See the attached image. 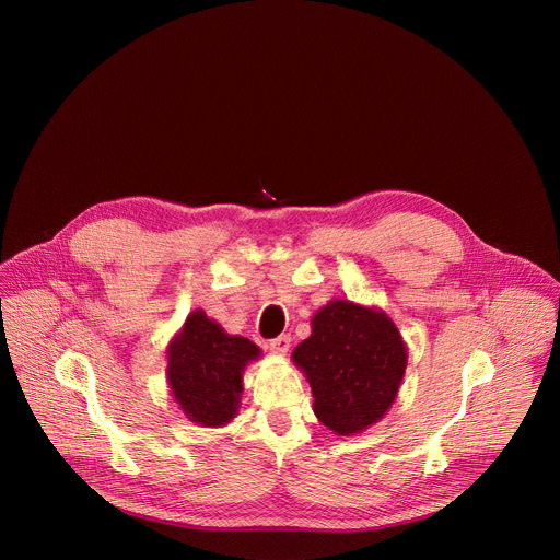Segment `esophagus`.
Here are the masks:
<instances>
[{
    "label": "esophagus",
    "instance_id": "1",
    "mask_svg": "<svg viewBox=\"0 0 560 560\" xmlns=\"http://www.w3.org/2000/svg\"><path fill=\"white\" fill-rule=\"evenodd\" d=\"M290 343H292L290 335H281V337H277V339L270 341V350H272L275 354H288Z\"/></svg>",
    "mask_w": 560,
    "mask_h": 560
}]
</instances>
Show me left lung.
<instances>
[{
	"label": "left lung",
	"instance_id": "8db88e82",
	"mask_svg": "<svg viewBox=\"0 0 560 560\" xmlns=\"http://www.w3.org/2000/svg\"><path fill=\"white\" fill-rule=\"evenodd\" d=\"M292 361L310 383L316 419L339 436H352L392 408L408 346L381 307L332 299L312 316V335L294 348Z\"/></svg>",
	"mask_w": 560,
	"mask_h": 560
}]
</instances>
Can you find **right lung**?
Segmentation results:
<instances>
[{
	"mask_svg": "<svg viewBox=\"0 0 560 560\" xmlns=\"http://www.w3.org/2000/svg\"><path fill=\"white\" fill-rule=\"evenodd\" d=\"M259 357L250 339L228 335L203 310H192L168 343L171 396L192 423L223 428L238 415L244 372Z\"/></svg>",
	"mask_w": 560,
	"mask_h": 560,
	"instance_id": "right-lung-1",
	"label": "right lung"
}]
</instances>
